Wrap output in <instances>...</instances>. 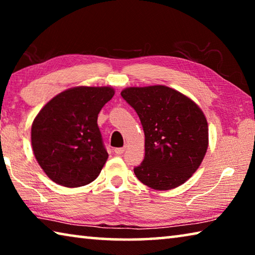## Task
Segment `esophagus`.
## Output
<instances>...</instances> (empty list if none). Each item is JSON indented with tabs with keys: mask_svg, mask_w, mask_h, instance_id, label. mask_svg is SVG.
Returning <instances> with one entry per match:
<instances>
[{
	"mask_svg": "<svg viewBox=\"0 0 255 255\" xmlns=\"http://www.w3.org/2000/svg\"><path fill=\"white\" fill-rule=\"evenodd\" d=\"M125 149H126V147H117V148H115V153L117 155H123Z\"/></svg>",
	"mask_w": 255,
	"mask_h": 255,
	"instance_id": "1",
	"label": "esophagus"
}]
</instances>
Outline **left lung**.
I'll return each mask as SVG.
<instances>
[{
  "instance_id": "obj_1",
  "label": "left lung",
  "mask_w": 255,
  "mask_h": 255,
  "mask_svg": "<svg viewBox=\"0 0 255 255\" xmlns=\"http://www.w3.org/2000/svg\"><path fill=\"white\" fill-rule=\"evenodd\" d=\"M122 97L140 119L145 157L133 167L137 179L155 190H170L195 173L208 147V125L195 102L164 85L128 88Z\"/></svg>"
}]
</instances>
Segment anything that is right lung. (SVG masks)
I'll return each instance as SVG.
<instances>
[{
  "instance_id": "obj_1",
  "label": "right lung",
  "mask_w": 255,
  "mask_h": 255,
  "mask_svg": "<svg viewBox=\"0 0 255 255\" xmlns=\"http://www.w3.org/2000/svg\"><path fill=\"white\" fill-rule=\"evenodd\" d=\"M114 94L109 86L73 88L51 99L34 118L33 154L54 182L76 188L100 174L108 153L98 115Z\"/></svg>"
}]
</instances>
